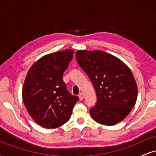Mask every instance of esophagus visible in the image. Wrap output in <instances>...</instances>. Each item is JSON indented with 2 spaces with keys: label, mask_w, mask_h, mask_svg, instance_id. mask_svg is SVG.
Returning <instances> with one entry per match:
<instances>
[{
  "label": "esophagus",
  "mask_w": 156,
  "mask_h": 156,
  "mask_svg": "<svg viewBox=\"0 0 156 156\" xmlns=\"http://www.w3.org/2000/svg\"><path fill=\"white\" fill-rule=\"evenodd\" d=\"M78 98H79L80 101H82V100L83 99V94H82V93H79V94H78Z\"/></svg>",
  "instance_id": "obj_1"
}]
</instances>
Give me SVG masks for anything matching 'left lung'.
I'll list each match as a JSON object with an SVG mask.
<instances>
[{
    "label": "left lung",
    "mask_w": 156,
    "mask_h": 156,
    "mask_svg": "<svg viewBox=\"0 0 156 156\" xmlns=\"http://www.w3.org/2000/svg\"><path fill=\"white\" fill-rule=\"evenodd\" d=\"M76 57L95 89L97 103L89 111L92 119L104 125L123 120L133 108L138 94L130 68L119 58L102 51L79 50Z\"/></svg>",
    "instance_id": "obj_1"
}]
</instances>
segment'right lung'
Here are the masks:
<instances>
[{"mask_svg": "<svg viewBox=\"0 0 156 156\" xmlns=\"http://www.w3.org/2000/svg\"><path fill=\"white\" fill-rule=\"evenodd\" d=\"M73 53L66 49L44 55L26 75L23 87L24 105L32 119L43 128H56L67 122L79 99L68 92L63 81Z\"/></svg>", "mask_w": 156, "mask_h": 156, "instance_id": "obj_1", "label": "right lung"}]
</instances>
